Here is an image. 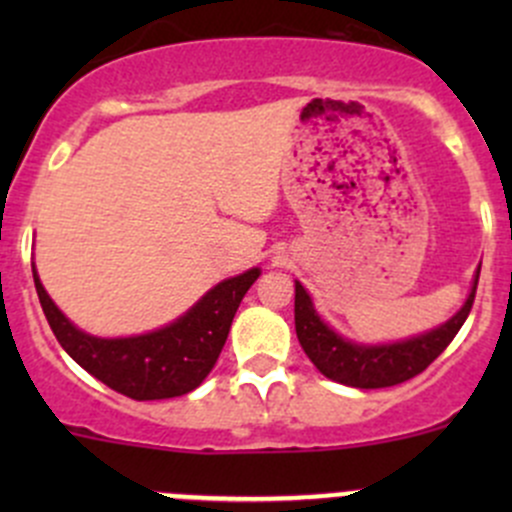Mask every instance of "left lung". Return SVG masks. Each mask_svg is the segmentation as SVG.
<instances>
[{
	"mask_svg": "<svg viewBox=\"0 0 512 512\" xmlns=\"http://www.w3.org/2000/svg\"><path fill=\"white\" fill-rule=\"evenodd\" d=\"M478 275L466 304H463L456 317L448 319L446 324H441L433 332L421 334V337L409 339V342L384 344V347H359V344L344 342L339 334H334L317 317L312 299L297 282L294 285V327H297V339L302 344L304 354L312 359V364L327 379L339 381L344 386H354V389L396 386L401 381H409L416 374H421L453 342L458 329L463 327L466 317L471 314L473 299H476Z\"/></svg>",
	"mask_w": 512,
	"mask_h": 512,
	"instance_id": "1",
	"label": "left lung"
}]
</instances>
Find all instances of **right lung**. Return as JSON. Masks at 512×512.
I'll return each mask as SVG.
<instances>
[{
  "label": "right lung",
  "instance_id": "right-lung-1",
  "mask_svg": "<svg viewBox=\"0 0 512 512\" xmlns=\"http://www.w3.org/2000/svg\"><path fill=\"white\" fill-rule=\"evenodd\" d=\"M260 270L220 282L185 317L158 332L128 339H98L79 332L56 309L34 270V285L51 332L66 354L91 376L136 401L173 399L203 384L218 361L232 317Z\"/></svg>",
  "mask_w": 512,
  "mask_h": 512
}]
</instances>
